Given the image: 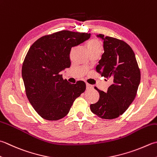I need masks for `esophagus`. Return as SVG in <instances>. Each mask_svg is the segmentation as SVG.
<instances>
[{
    "label": "esophagus",
    "mask_w": 157,
    "mask_h": 157,
    "mask_svg": "<svg viewBox=\"0 0 157 157\" xmlns=\"http://www.w3.org/2000/svg\"><path fill=\"white\" fill-rule=\"evenodd\" d=\"M92 88H93V86L91 85V84H88V83H86V89L89 90V89H92Z\"/></svg>",
    "instance_id": "34e87169"
}]
</instances>
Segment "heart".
<instances>
[{
  "instance_id": "1",
  "label": "heart",
  "mask_w": 157,
  "mask_h": 157,
  "mask_svg": "<svg viewBox=\"0 0 157 157\" xmlns=\"http://www.w3.org/2000/svg\"><path fill=\"white\" fill-rule=\"evenodd\" d=\"M87 49L88 51L93 50H101L102 51V46L101 43L96 39H92L88 42Z\"/></svg>"
}]
</instances>
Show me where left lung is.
Segmentation results:
<instances>
[{"label": "left lung", "mask_w": 157, "mask_h": 157, "mask_svg": "<svg viewBox=\"0 0 157 157\" xmlns=\"http://www.w3.org/2000/svg\"><path fill=\"white\" fill-rule=\"evenodd\" d=\"M97 36L103 40L104 53L96 70L113 82L107 93L94 87L99 99L90 107L99 118L113 119L122 115L133 101L140 83V70L134 52L127 43L101 34Z\"/></svg>", "instance_id": "obj_1"}]
</instances>
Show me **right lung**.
I'll list each match as a JSON object with an SVG mask.
<instances>
[{
	"instance_id": "add662e5",
	"label": "right lung",
	"mask_w": 157,
	"mask_h": 157,
	"mask_svg": "<svg viewBox=\"0 0 157 157\" xmlns=\"http://www.w3.org/2000/svg\"><path fill=\"white\" fill-rule=\"evenodd\" d=\"M90 37V33L61 30L45 35L30 46L21 68L28 99L38 114L58 121L68 114L86 84H70L60 71L71 66L70 52Z\"/></svg>"
}]
</instances>
